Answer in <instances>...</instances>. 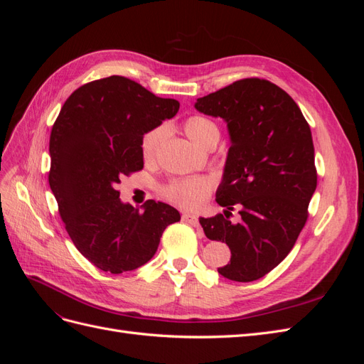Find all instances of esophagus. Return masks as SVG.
Instances as JSON below:
<instances>
[{
  "label": "esophagus",
  "instance_id": "obj_1",
  "mask_svg": "<svg viewBox=\"0 0 364 364\" xmlns=\"http://www.w3.org/2000/svg\"><path fill=\"white\" fill-rule=\"evenodd\" d=\"M182 222L193 225V226H197V225H199V218H197V215H194V214L185 213V214H182Z\"/></svg>",
  "mask_w": 364,
  "mask_h": 364
}]
</instances>
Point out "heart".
I'll use <instances>...</instances> for the list:
<instances>
[{
  "mask_svg": "<svg viewBox=\"0 0 364 364\" xmlns=\"http://www.w3.org/2000/svg\"><path fill=\"white\" fill-rule=\"evenodd\" d=\"M183 130L197 146L206 147L213 141L217 142L220 136L218 126L214 119L205 115H191L183 121ZM167 136L165 126H156L147 130L141 138V155L146 162H153L158 158L159 149ZM214 181L203 176L174 179L162 188V194L167 200L185 209H199L211 196Z\"/></svg>",
  "mask_w": 364,
  "mask_h": 364,
  "instance_id": "obj_1",
  "label": "heart"
}]
</instances>
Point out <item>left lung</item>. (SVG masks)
<instances>
[{
  "instance_id": "8db88e82",
  "label": "left lung",
  "mask_w": 364,
  "mask_h": 364,
  "mask_svg": "<svg viewBox=\"0 0 364 364\" xmlns=\"http://www.w3.org/2000/svg\"><path fill=\"white\" fill-rule=\"evenodd\" d=\"M196 109L228 123L230 144L215 200L223 214L200 218L205 235L230 249L222 277L250 282L289 255L317 186L311 130L279 86L249 77L197 98ZM237 205L242 220L230 223Z\"/></svg>"
}]
</instances>
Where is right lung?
<instances>
[{"mask_svg":"<svg viewBox=\"0 0 364 364\" xmlns=\"http://www.w3.org/2000/svg\"><path fill=\"white\" fill-rule=\"evenodd\" d=\"M179 111L123 75L86 83L67 98L50 135V188L74 246L97 269L123 273L156 253L178 209L147 200L144 211L119 200V181L142 170L141 138Z\"/></svg>","mask_w":364,"mask_h":364,"instance_id":"right-lung-1","label":"right lung"}]
</instances>
